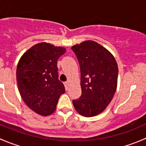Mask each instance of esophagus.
I'll return each instance as SVG.
<instances>
[{
  "instance_id": "esophagus-1",
  "label": "esophagus",
  "mask_w": 146,
  "mask_h": 146,
  "mask_svg": "<svg viewBox=\"0 0 146 146\" xmlns=\"http://www.w3.org/2000/svg\"><path fill=\"white\" fill-rule=\"evenodd\" d=\"M64 85H65V88H66V89L68 90V86H69V82L68 81L65 82Z\"/></svg>"
}]
</instances>
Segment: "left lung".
<instances>
[{"label":"left lung","mask_w":146,"mask_h":146,"mask_svg":"<svg viewBox=\"0 0 146 146\" xmlns=\"http://www.w3.org/2000/svg\"><path fill=\"white\" fill-rule=\"evenodd\" d=\"M80 68L82 95L73 100L76 111L83 117L100 114L109 105L115 94L118 66L114 56L94 41H85L71 47Z\"/></svg>","instance_id":"8db88e82"}]
</instances>
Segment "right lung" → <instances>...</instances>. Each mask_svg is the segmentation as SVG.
Masks as SVG:
<instances>
[{"mask_svg": "<svg viewBox=\"0 0 146 146\" xmlns=\"http://www.w3.org/2000/svg\"><path fill=\"white\" fill-rule=\"evenodd\" d=\"M66 49L46 42L36 44L21 56L17 64V83L23 100L42 116L53 114L65 92L58 80L57 61Z\"/></svg>", "mask_w": 146, "mask_h": 146, "instance_id": "right-lung-1", "label": "right lung"}]
</instances>
